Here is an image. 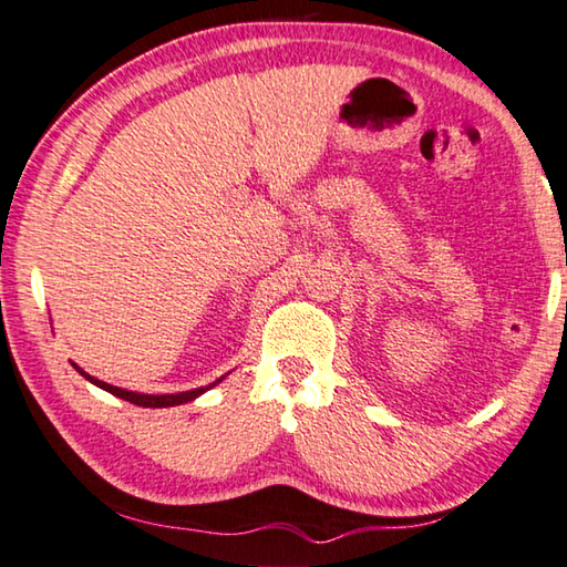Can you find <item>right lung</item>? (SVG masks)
Returning <instances> with one entry per match:
<instances>
[{"instance_id": "obj_1", "label": "right lung", "mask_w": 567, "mask_h": 567, "mask_svg": "<svg viewBox=\"0 0 567 567\" xmlns=\"http://www.w3.org/2000/svg\"><path fill=\"white\" fill-rule=\"evenodd\" d=\"M74 369L84 375V379L89 381V383H94V385H99V389L102 391H106V393H112V395H116V399H124V401H128V403H134V405H142V409H168V405H182V403H188V401H194V399H198V395L202 393H206L208 389H214L216 383H221L226 375H221V379L218 381H214V383H208V385H202V389H192V391H182V393H136V391H126V389H118V385H112V383H104V381H99V379H94V375H89L86 371H82L79 369L76 363H72Z\"/></svg>"}]
</instances>
